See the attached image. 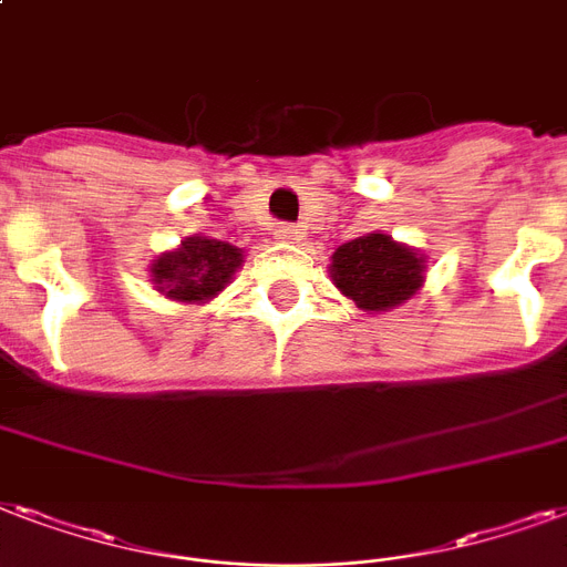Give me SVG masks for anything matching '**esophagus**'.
<instances>
[{
  "label": "esophagus",
  "mask_w": 567,
  "mask_h": 567,
  "mask_svg": "<svg viewBox=\"0 0 567 567\" xmlns=\"http://www.w3.org/2000/svg\"><path fill=\"white\" fill-rule=\"evenodd\" d=\"M274 237L279 244H297V240H300V228L291 226V223H279V226L274 228Z\"/></svg>",
  "instance_id": "obj_1"
}]
</instances>
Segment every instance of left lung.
<instances>
[{
	"label": "left lung",
	"instance_id": "8db88e82",
	"mask_svg": "<svg viewBox=\"0 0 567 567\" xmlns=\"http://www.w3.org/2000/svg\"><path fill=\"white\" fill-rule=\"evenodd\" d=\"M332 285L365 312H389L425 282V258L389 235L353 237L332 252Z\"/></svg>",
	"mask_w": 567,
	"mask_h": 567
}]
</instances>
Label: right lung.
Segmentation results:
<instances>
[{
  "label": "right lung",
  "instance_id": "right-lung-1",
  "mask_svg": "<svg viewBox=\"0 0 567 567\" xmlns=\"http://www.w3.org/2000/svg\"><path fill=\"white\" fill-rule=\"evenodd\" d=\"M240 265L244 252L237 246L198 235L181 240L172 252L157 255L151 265V282L168 300L205 302L231 282Z\"/></svg>",
  "mask_w": 567,
  "mask_h": 567
}]
</instances>
